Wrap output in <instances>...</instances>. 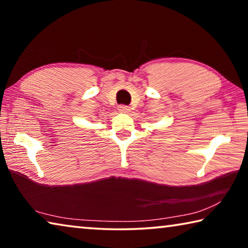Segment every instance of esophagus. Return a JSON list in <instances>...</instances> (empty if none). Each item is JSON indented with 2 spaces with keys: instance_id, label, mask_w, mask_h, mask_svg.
I'll use <instances>...</instances> for the list:
<instances>
[{
  "instance_id": "1",
  "label": "esophagus",
  "mask_w": 248,
  "mask_h": 248,
  "mask_svg": "<svg viewBox=\"0 0 248 248\" xmlns=\"http://www.w3.org/2000/svg\"><path fill=\"white\" fill-rule=\"evenodd\" d=\"M118 110L120 112H128L130 109H129L128 106H125V105H120V106L118 107Z\"/></svg>"
}]
</instances>
